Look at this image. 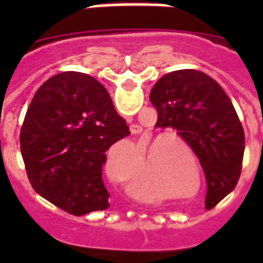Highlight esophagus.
Instances as JSON below:
<instances>
[{
	"instance_id": "obj_1",
	"label": "esophagus",
	"mask_w": 263,
	"mask_h": 263,
	"mask_svg": "<svg viewBox=\"0 0 263 263\" xmlns=\"http://www.w3.org/2000/svg\"><path fill=\"white\" fill-rule=\"evenodd\" d=\"M130 130H132V133H138L139 126H137V125H132V126H130Z\"/></svg>"
}]
</instances>
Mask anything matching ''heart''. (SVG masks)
Masks as SVG:
<instances>
[{
  "label": "heart",
  "instance_id": "b5f03b06",
  "mask_svg": "<svg viewBox=\"0 0 263 263\" xmlns=\"http://www.w3.org/2000/svg\"><path fill=\"white\" fill-rule=\"evenodd\" d=\"M162 138L157 139L155 142L152 143V146L148 147L147 152V163L152 162V157H155L154 163H155V176H157L158 182L162 183H171L175 182L176 179H179L180 176H185L184 173V163L182 160L179 159V157L175 155H170L166 153H160V150L154 155L155 148L159 145ZM126 190L132 196L134 197H143L148 201H160L163 200L166 197V194L163 191H148L146 194H143L141 190L138 188V185L134 182L129 180L126 183Z\"/></svg>",
  "mask_w": 263,
  "mask_h": 263
}]
</instances>
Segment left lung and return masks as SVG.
Here are the masks:
<instances>
[{
	"instance_id": "obj_1",
	"label": "left lung",
	"mask_w": 263,
	"mask_h": 263,
	"mask_svg": "<svg viewBox=\"0 0 263 263\" xmlns=\"http://www.w3.org/2000/svg\"><path fill=\"white\" fill-rule=\"evenodd\" d=\"M150 101L157 125L173 127L194 150L206 179V210L236 187L245 134L231 99L211 76L196 69L170 72L155 83Z\"/></svg>"
}]
</instances>
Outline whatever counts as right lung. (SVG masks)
<instances>
[{
    "mask_svg": "<svg viewBox=\"0 0 263 263\" xmlns=\"http://www.w3.org/2000/svg\"><path fill=\"white\" fill-rule=\"evenodd\" d=\"M130 134L108 90L92 76L62 72L39 87L20 142L36 194L73 216L109 208L105 153Z\"/></svg>",
    "mask_w": 263,
    "mask_h": 263,
    "instance_id": "right-lung-1",
    "label": "right lung"
}]
</instances>
